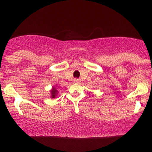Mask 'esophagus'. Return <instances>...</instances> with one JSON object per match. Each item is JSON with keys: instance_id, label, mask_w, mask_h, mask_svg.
<instances>
[{"instance_id": "34e87169", "label": "esophagus", "mask_w": 152, "mask_h": 152, "mask_svg": "<svg viewBox=\"0 0 152 152\" xmlns=\"http://www.w3.org/2000/svg\"><path fill=\"white\" fill-rule=\"evenodd\" d=\"M74 82L76 83H80V80L78 79V78H75V79L74 80Z\"/></svg>"}]
</instances>
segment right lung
<instances>
[{
    "instance_id": "1",
    "label": "right lung",
    "mask_w": 152,
    "mask_h": 152,
    "mask_svg": "<svg viewBox=\"0 0 152 152\" xmlns=\"http://www.w3.org/2000/svg\"><path fill=\"white\" fill-rule=\"evenodd\" d=\"M50 94H51V98H56V96L58 94V90L55 87H53L52 89L50 90Z\"/></svg>"
}]
</instances>
